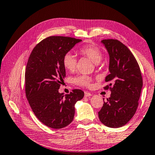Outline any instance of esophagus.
Wrapping results in <instances>:
<instances>
[{
  "mask_svg": "<svg viewBox=\"0 0 155 155\" xmlns=\"http://www.w3.org/2000/svg\"><path fill=\"white\" fill-rule=\"evenodd\" d=\"M91 96H92L91 93H90L89 92H85V97H89Z\"/></svg>",
  "mask_w": 155,
  "mask_h": 155,
  "instance_id": "esophagus-1",
  "label": "esophagus"
}]
</instances>
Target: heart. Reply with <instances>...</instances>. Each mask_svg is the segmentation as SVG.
I'll return each instance as SVG.
<instances>
[{"instance_id": "heart-1", "label": "heart", "mask_w": 155, "mask_h": 155, "mask_svg": "<svg viewBox=\"0 0 155 155\" xmlns=\"http://www.w3.org/2000/svg\"><path fill=\"white\" fill-rule=\"evenodd\" d=\"M79 53L88 58L92 63L95 64L100 63L102 58V54H101L100 48L93 45H87L79 49ZM63 63L64 68L67 70L73 71H74L76 67H77V61L74 55L71 54V53H68L64 55ZM73 81L74 84L77 85L87 86L90 85L91 78L86 75H80L75 77Z\"/></svg>"}]
</instances>
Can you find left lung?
<instances>
[{
	"instance_id": "8db88e82",
	"label": "left lung",
	"mask_w": 155,
	"mask_h": 155,
	"mask_svg": "<svg viewBox=\"0 0 155 155\" xmlns=\"http://www.w3.org/2000/svg\"><path fill=\"white\" fill-rule=\"evenodd\" d=\"M109 55V74L105 81L110 87V97L98 112L101 123L118 128L130 120L137 111L143 79L139 65L129 48L117 40L101 41Z\"/></svg>"
}]
</instances>
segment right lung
I'll return each instance as SVG.
<instances>
[{"mask_svg":"<svg viewBox=\"0 0 155 155\" xmlns=\"http://www.w3.org/2000/svg\"><path fill=\"white\" fill-rule=\"evenodd\" d=\"M81 40L51 36L41 41L33 48L25 73L26 94L34 114L48 127L62 129L72 122L77 101L84 92L74 90L64 95L58 89L66 72L63 59Z\"/></svg>","mask_w":155,"mask_h":155,"instance_id":"1","label":"right lung"}]
</instances>
